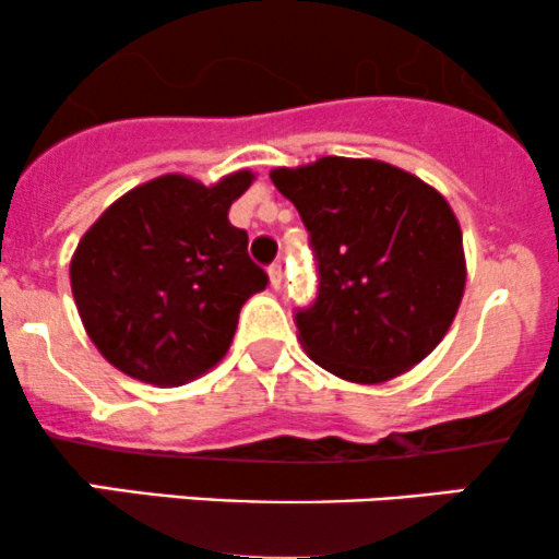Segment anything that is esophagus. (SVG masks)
<instances>
[{
  "instance_id": "obj_1",
  "label": "esophagus",
  "mask_w": 559,
  "mask_h": 559,
  "mask_svg": "<svg viewBox=\"0 0 559 559\" xmlns=\"http://www.w3.org/2000/svg\"><path fill=\"white\" fill-rule=\"evenodd\" d=\"M282 277H285V274H282V264L269 266V282H272L274 290H280V287H282Z\"/></svg>"
}]
</instances>
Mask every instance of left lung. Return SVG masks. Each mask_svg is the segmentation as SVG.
Instances as JSON below:
<instances>
[{"instance_id":"8db88e82","label":"left lung","mask_w":559,"mask_h":559,"mask_svg":"<svg viewBox=\"0 0 559 559\" xmlns=\"http://www.w3.org/2000/svg\"><path fill=\"white\" fill-rule=\"evenodd\" d=\"M269 177L298 209L319 261L317 304L295 313L308 358L356 384L421 364L465 290L463 233L448 199L379 159L321 156Z\"/></svg>"}]
</instances>
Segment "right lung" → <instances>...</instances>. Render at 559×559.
Segmentation results:
<instances>
[{"mask_svg":"<svg viewBox=\"0 0 559 559\" xmlns=\"http://www.w3.org/2000/svg\"><path fill=\"white\" fill-rule=\"evenodd\" d=\"M255 175L203 186L162 175L120 195L78 242L70 287L91 343L141 382L180 386L214 369L240 308L266 287L227 214Z\"/></svg>","mask_w":559,"mask_h":559,"instance_id":"obj_1","label":"right lung"}]
</instances>
